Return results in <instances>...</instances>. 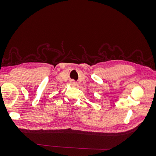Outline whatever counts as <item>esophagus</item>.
<instances>
[{
	"mask_svg": "<svg viewBox=\"0 0 156 156\" xmlns=\"http://www.w3.org/2000/svg\"><path fill=\"white\" fill-rule=\"evenodd\" d=\"M70 84H72V86H75L77 84V83H76V82H75L74 80H72V81H70Z\"/></svg>",
	"mask_w": 156,
	"mask_h": 156,
	"instance_id": "1",
	"label": "esophagus"
}]
</instances>
